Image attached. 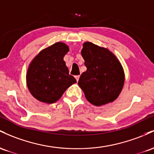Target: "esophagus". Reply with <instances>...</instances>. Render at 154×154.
Segmentation results:
<instances>
[{"instance_id":"esophagus-1","label":"esophagus","mask_w":154,"mask_h":154,"mask_svg":"<svg viewBox=\"0 0 154 154\" xmlns=\"http://www.w3.org/2000/svg\"><path fill=\"white\" fill-rule=\"evenodd\" d=\"M75 79H76V81H77V82H78V81L79 80V78H80V75H75Z\"/></svg>"}]
</instances>
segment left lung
Segmentation results:
<instances>
[{
    "label": "left lung",
    "mask_w": 154,
    "mask_h": 154,
    "mask_svg": "<svg viewBox=\"0 0 154 154\" xmlns=\"http://www.w3.org/2000/svg\"><path fill=\"white\" fill-rule=\"evenodd\" d=\"M81 54L86 70L82 72L78 84L86 99L95 106L116 100L125 79L124 68L118 58L107 48L89 41L83 44Z\"/></svg>",
    "instance_id": "obj_1"
}]
</instances>
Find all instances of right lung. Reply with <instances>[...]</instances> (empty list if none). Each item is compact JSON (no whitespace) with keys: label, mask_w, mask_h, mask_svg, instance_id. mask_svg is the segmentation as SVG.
<instances>
[{"label":"right lung","mask_w":154,"mask_h":154,"mask_svg":"<svg viewBox=\"0 0 154 154\" xmlns=\"http://www.w3.org/2000/svg\"><path fill=\"white\" fill-rule=\"evenodd\" d=\"M69 47L63 42L41 50L32 59L27 68L26 83L36 100L51 104L60 99L65 90L76 80L69 74L63 58Z\"/></svg>","instance_id":"obj_1"}]
</instances>
